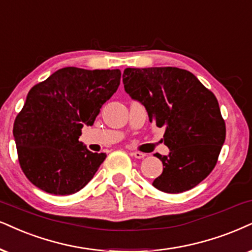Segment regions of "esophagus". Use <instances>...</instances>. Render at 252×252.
Instances as JSON below:
<instances>
[{
    "mask_svg": "<svg viewBox=\"0 0 252 252\" xmlns=\"http://www.w3.org/2000/svg\"><path fill=\"white\" fill-rule=\"evenodd\" d=\"M130 155L132 156V157H135L137 159H142L145 157V154H143V152H138V151H133V152H130Z\"/></svg>",
    "mask_w": 252,
    "mask_h": 252,
    "instance_id": "obj_1",
    "label": "esophagus"
}]
</instances>
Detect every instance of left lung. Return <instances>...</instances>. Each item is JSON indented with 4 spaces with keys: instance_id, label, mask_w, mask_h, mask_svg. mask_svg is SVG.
<instances>
[{
    "instance_id": "obj_1",
    "label": "left lung",
    "mask_w": 252,
    "mask_h": 252,
    "mask_svg": "<svg viewBox=\"0 0 252 252\" xmlns=\"http://www.w3.org/2000/svg\"><path fill=\"white\" fill-rule=\"evenodd\" d=\"M126 92L165 128L167 156L156 154L163 173L152 185L177 194L200 184L215 167L225 139V123L215 95L192 73L178 67L126 68Z\"/></svg>"
}]
</instances>
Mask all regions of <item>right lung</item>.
Listing matches in <instances>:
<instances>
[{
    "mask_svg": "<svg viewBox=\"0 0 252 252\" xmlns=\"http://www.w3.org/2000/svg\"><path fill=\"white\" fill-rule=\"evenodd\" d=\"M120 80V69L65 67L30 89L12 133L22 171L34 186L69 195L91 181L107 155L91 152L79 137Z\"/></svg>",
    "mask_w": 252,
    "mask_h": 252,
    "instance_id": "1",
    "label": "right lung"
}]
</instances>
